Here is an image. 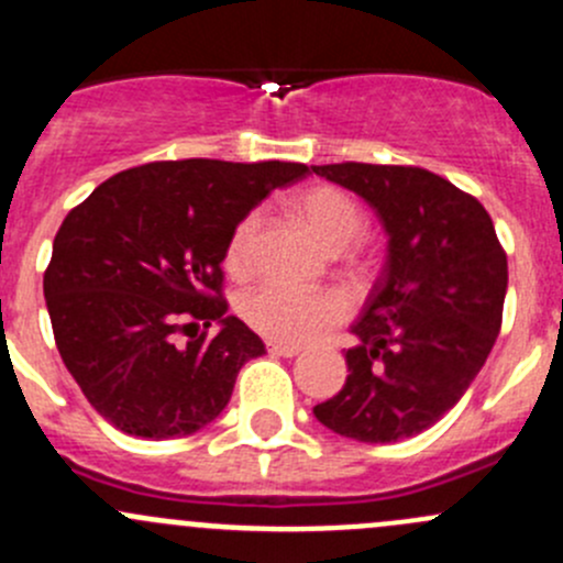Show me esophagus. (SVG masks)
Returning a JSON list of instances; mask_svg holds the SVG:
<instances>
[{
    "label": "esophagus",
    "mask_w": 563,
    "mask_h": 563,
    "mask_svg": "<svg viewBox=\"0 0 563 563\" xmlns=\"http://www.w3.org/2000/svg\"><path fill=\"white\" fill-rule=\"evenodd\" d=\"M266 351L275 356H297L302 351V345H288V343H266Z\"/></svg>",
    "instance_id": "obj_1"
}]
</instances>
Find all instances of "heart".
<instances>
[{
  "mask_svg": "<svg viewBox=\"0 0 563 563\" xmlns=\"http://www.w3.org/2000/svg\"><path fill=\"white\" fill-rule=\"evenodd\" d=\"M294 209L308 223L318 240L334 253L354 245L365 231V218L360 207L345 192L334 187H310L294 198ZM261 231V214L247 212L234 225L225 245V266L234 275H245L253 264L255 240ZM240 313L250 329L277 343H308L345 316L343 302L332 294H310L280 283H264L242 297Z\"/></svg>",
  "mask_w": 563,
  "mask_h": 563,
  "instance_id": "obj_1",
  "label": "heart"
}]
</instances>
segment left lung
I'll return each instance as SVG.
<instances>
[{
  "label": "left lung",
  "instance_id": "obj_1",
  "mask_svg": "<svg viewBox=\"0 0 563 563\" xmlns=\"http://www.w3.org/2000/svg\"><path fill=\"white\" fill-rule=\"evenodd\" d=\"M313 172L356 192L387 231L343 389L313 408L332 433L395 444L433 428L465 395L501 329L507 253L487 209L417 166L332 163Z\"/></svg>",
  "mask_w": 563,
  "mask_h": 563
}]
</instances>
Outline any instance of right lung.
<instances>
[{
	"label": "right lung",
	"instance_id": "obj_1",
	"mask_svg": "<svg viewBox=\"0 0 563 563\" xmlns=\"http://www.w3.org/2000/svg\"><path fill=\"white\" fill-rule=\"evenodd\" d=\"M305 174L280 161L146 163L70 209L43 294L62 362L106 422L163 441L223 413L242 365L266 354L229 316L225 245L250 209ZM209 325L221 327L212 339Z\"/></svg>",
	"mask_w": 563,
	"mask_h": 563
}]
</instances>
